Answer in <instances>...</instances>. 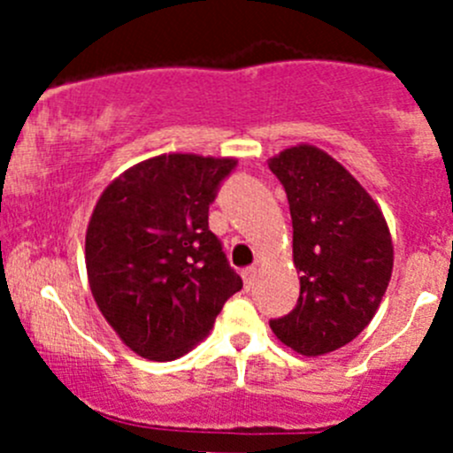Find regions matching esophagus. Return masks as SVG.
<instances>
[{"mask_svg": "<svg viewBox=\"0 0 453 453\" xmlns=\"http://www.w3.org/2000/svg\"><path fill=\"white\" fill-rule=\"evenodd\" d=\"M243 282H245V289H252L256 282V267L243 269Z\"/></svg>", "mask_w": 453, "mask_h": 453, "instance_id": "esophagus-1", "label": "esophagus"}]
</instances>
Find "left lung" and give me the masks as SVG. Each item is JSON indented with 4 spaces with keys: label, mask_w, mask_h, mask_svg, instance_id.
<instances>
[{
    "label": "left lung",
    "mask_w": 453,
    "mask_h": 453,
    "mask_svg": "<svg viewBox=\"0 0 453 453\" xmlns=\"http://www.w3.org/2000/svg\"><path fill=\"white\" fill-rule=\"evenodd\" d=\"M294 223L300 296L269 319L278 340L315 357L353 342L379 309L392 273V241L372 197L340 162L300 144L269 159Z\"/></svg>",
    "instance_id": "obj_1"
}]
</instances>
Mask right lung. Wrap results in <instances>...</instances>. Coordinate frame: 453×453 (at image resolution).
<instances>
[{"label":"right lung","instance_id":"1","mask_svg":"<svg viewBox=\"0 0 453 453\" xmlns=\"http://www.w3.org/2000/svg\"><path fill=\"white\" fill-rule=\"evenodd\" d=\"M236 159L157 155L104 188L89 219L85 263L104 319L140 357L193 350L243 280L208 227Z\"/></svg>","mask_w":453,"mask_h":453}]
</instances>
